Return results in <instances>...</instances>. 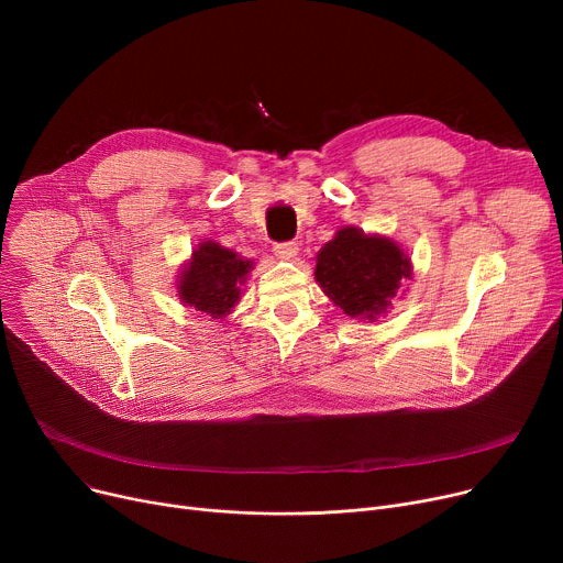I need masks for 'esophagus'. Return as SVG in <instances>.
I'll list each match as a JSON object with an SVG mask.
<instances>
[{
    "mask_svg": "<svg viewBox=\"0 0 563 563\" xmlns=\"http://www.w3.org/2000/svg\"><path fill=\"white\" fill-rule=\"evenodd\" d=\"M274 253H276L280 260H294V257L299 255V244H297V242L276 244V246H274Z\"/></svg>",
    "mask_w": 563,
    "mask_h": 563,
    "instance_id": "esophagus-1",
    "label": "esophagus"
}]
</instances>
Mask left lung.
Listing matches in <instances>:
<instances>
[{"label": "left lung", "mask_w": 563, "mask_h": 563, "mask_svg": "<svg viewBox=\"0 0 563 563\" xmlns=\"http://www.w3.org/2000/svg\"><path fill=\"white\" fill-rule=\"evenodd\" d=\"M412 278V262L399 242L344 225L317 253L314 280L321 291L358 321H376L393 306L404 280Z\"/></svg>", "instance_id": "left-lung-1"}]
</instances>
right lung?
<instances>
[{"mask_svg": "<svg viewBox=\"0 0 563 563\" xmlns=\"http://www.w3.org/2000/svg\"><path fill=\"white\" fill-rule=\"evenodd\" d=\"M253 266V260L221 246L214 240H205L180 266V274L175 280L177 297L185 306L223 321L242 301L244 285Z\"/></svg>", "mask_w": 563, "mask_h": 563, "instance_id": "1", "label": "right lung"}]
</instances>
